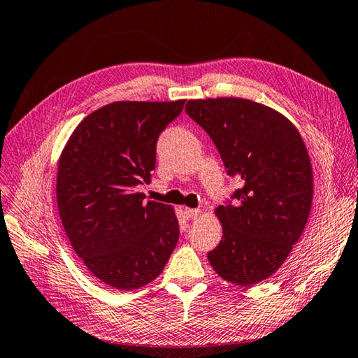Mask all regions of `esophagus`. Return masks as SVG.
Here are the masks:
<instances>
[{
  "instance_id": "1",
  "label": "esophagus",
  "mask_w": 358,
  "mask_h": 358,
  "mask_svg": "<svg viewBox=\"0 0 358 358\" xmlns=\"http://www.w3.org/2000/svg\"><path fill=\"white\" fill-rule=\"evenodd\" d=\"M185 214H186V219H187V220H195V219H197V217L200 215V209L186 208V209H185Z\"/></svg>"
}]
</instances>
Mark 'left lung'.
<instances>
[{
	"instance_id": "8db88e82",
	"label": "left lung",
	"mask_w": 358,
	"mask_h": 358,
	"mask_svg": "<svg viewBox=\"0 0 358 358\" xmlns=\"http://www.w3.org/2000/svg\"><path fill=\"white\" fill-rule=\"evenodd\" d=\"M186 113L241 183L215 209L223 236L209 264L228 282L255 285L281 267L303 234L313 195L309 153L289 119L253 101H189Z\"/></svg>"
}]
</instances>
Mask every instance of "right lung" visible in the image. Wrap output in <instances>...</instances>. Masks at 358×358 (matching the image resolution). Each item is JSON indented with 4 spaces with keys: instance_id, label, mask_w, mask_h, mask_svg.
<instances>
[{
    "instance_id": "add662e5",
    "label": "right lung",
    "mask_w": 358,
    "mask_h": 358,
    "mask_svg": "<svg viewBox=\"0 0 358 358\" xmlns=\"http://www.w3.org/2000/svg\"><path fill=\"white\" fill-rule=\"evenodd\" d=\"M185 101L113 102L77 125L62 152L57 205L76 255L119 290L152 282L169 261L180 227L173 209L145 201L159 133Z\"/></svg>"
}]
</instances>
